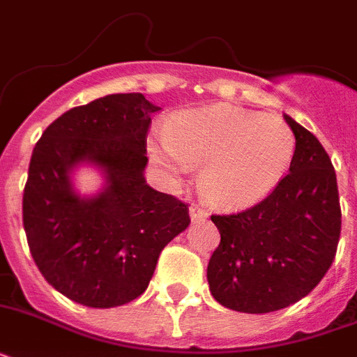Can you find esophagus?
<instances>
[{
    "instance_id": "esophagus-1",
    "label": "esophagus",
    "mask_w": 357,
    "mask_h": 357,
    "mask_svg": "<svg viewBox=\"0 0 357 357\" xmlns=\"http://www.w3.org/2000/svg\"><path fill=\"white\" fill-rule=\"evenodd\" d=\"M189 215L192 220H204V218H207V211L206 209H202L200 206H190Z\"/></svg>"
}]
</instances>
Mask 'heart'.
<instances>
[{"label":"heart","instance_id":"heart-1","mask_svg":"<svg viewBox=\"0 0 357 357\" xmlns=\"http://www.w3.org/2000/svg\"><path fill=\"white\" fill-rule=\"evenodd\" d=\"M153 165L168 183L202 167L198 189L220 209H243L271 195L293 162L296 140L274 114L234 105L189 111L148 142Z\"/></svg>","mask_w":357,"mask_h":357}]
</instances>
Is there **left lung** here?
<instances>
[{"label": "left lung", "instance_id": "8db88e82", "mask_svg": "<svg viewBox=\"0 0 357 357\" xmlns=\"http://www.w3.org/2000/svg\"><path fill=\"white\" fill-rule=\"evenodd\" d=\"M296 150L289 174L259 204L211 215L220 244L207 265L218 304L271 313L298 302L332 266L341 235L335 170L315 135L285 114Z\"/></svg>", "mask_w": 357, "mask_h": 357}]
</instances>
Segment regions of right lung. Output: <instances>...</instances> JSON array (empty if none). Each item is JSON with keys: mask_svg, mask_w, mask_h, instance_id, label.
<instances>
[{"mask_svg": "<svg viewBox=\"0 0 357 357\" xmlns=\"http://www.w3.org/2000/svg\"><path fill=\"white\" fill-rule=\"evenodd\" d=\"M161 107L139 92L111 94L61 114L36 142L24 189V229L46 282L89 307L144 293L162 248L190 224L189 206L146 183V137ZM83 162L106 187L81 199L69 174Z\"/></svg>", "mask_w": 357, "mask_h": 357, "instance_id": "1", "label": "right lung"}]
</instances>
